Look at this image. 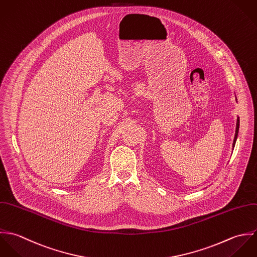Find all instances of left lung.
<instances>
[{"instance_id": "1", "label": "left lung", "mask_w": 257, "mask_h": 257, "mask_svg": "<svg viewBox=\"0 0 257 257\" xmlns=\"http://www.w3.org/2000/svg\"><path fill=\"white\" fill-rule=\"evenodd\" d=\"M235 99H236V96H235ZM236 102H237V99H236ZM238 130H239V117L237 116V120H236V128H235V135H234V140H233V143H232V147H233V148H234V146H235V142H236V139H237Z\"/></svg>"}]
</instances>
